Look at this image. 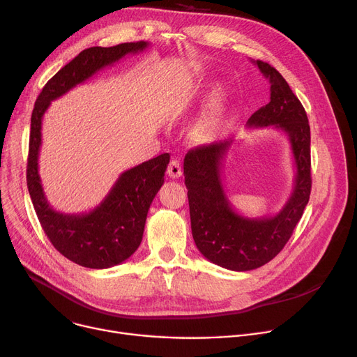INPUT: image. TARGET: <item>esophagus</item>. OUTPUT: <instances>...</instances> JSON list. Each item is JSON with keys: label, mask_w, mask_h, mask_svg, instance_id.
Returning <instances> with one entry per match:
<instances>
[{"label": "esophagus", "mask_w": 357, "mask_h": 357, "mask_svg": "<svg viewBox=\"0 0 357 357\" xmlns=\"http://www.w3.org/2000/svg\"><path fill=\"white\" fill-rule=\"evenodd\" d=\"M181 165H180V160L178 158H173V160L170 162L169 167H167V174L172 177V178H178L181 176Z\"/></svg>", "instance_id": "1"}]
</instances>
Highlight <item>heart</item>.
Segmentation results:
<instances>
[{
  "label": "heart",
  "mask_w": 357,
  "mask_h": 357,
  "mask_svg": "<svg viewBox=\"0 0 357 357\" xmlns=\"http://www.w3.org/2000/svg\"><path fill=\"white\" fill-rule=\"evenodd\" d=\"M225 105H227V92L222 86H218L211 93L200 122L195 128L197 137L206 140L217 130L225 110Z\"/></svg>",
  "instance_id": "1"
}]
</instances>
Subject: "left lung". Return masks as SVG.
I'll return each instance as SVG.
<instances>
[{
    "instance_id": "left-lung-1",
    "label": "left lung",
    "mask_w": 357,
    "mask_h": 357,
    "mask_svg": "<svg viewBox=\"0 0 357 357\" xmlns=\"http://www.w3.org/2000/svg\"><path fill=\"white\" fill-rule=\"evenodd\" d=\"M271 85V100L247 122L248 128H273L287 133L294 160V191L273 217L248 218L236 213L224 191L221 160L232 140L191 149L184 157L191 232L199 251L213 264L231 271L257 269L278 255L309 202L310 128L306 112L284 76L262 61H254Z\"/></svg>"
}]
</instances>
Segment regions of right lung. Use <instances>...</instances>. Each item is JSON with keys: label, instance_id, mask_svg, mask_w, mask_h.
Wrapping results in <instances>:
<instances>
[{"label": "right lung", "instance_id": "right-lung-1", "mask_svg": "<svg viewBox=\"0 0 357 357\" xmlns=\"http://www.w3.org/2000/svg\"><path fill=\"white\" fill-rule=\"evenodd\" d=\"M147 47V43L140 41L82 51L50 79L32 110L26 185L36 217L52 245L65 258L85 268L105 269L119 265L139 248L147 211L165 183L170 154H160L122 173L105 200L92 211L63 214L50 206L38 173L43 116L52 100L85 82L102 68Z\"/></svg>", "mask_w": 357, "mask_h": 357}]
</instances>
